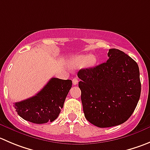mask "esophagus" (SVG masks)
Returning <instances> with one entry per match:
<instances>
[{
    "label": "esophagus",
    "mask_w": 150,
    "mask_h": 150,
    "mask_svg": "<svg viewBox=\"0 0 150 150\" xmlns=\"http://www.w3.org/2000/svg\"><path fill=\"white\" fill-rule=\"evenodd\" d=\"M72 82H73V85H77L79 81H78V79H76V78H74V79H72Z\"/></svg>",
    "instance_id": "34e87169"
}]
</instances>
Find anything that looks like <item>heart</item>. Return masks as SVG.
<instances>
[{"mask_svg": "<svg viewBox=\"0 0 150 150\" xmlns=\"http://www.w3.org/2000/svg\"><path fill=\"white\" fill-rule=\"evenodd\" d=\"M74 62L78 65H82L86 63L87 65L91 66V65H93L95 64L96 58L95 57L92 56V55L88 57L78 56L74 58Z\"/></svg>", "mask_w": 150, "mask_h": 150, "instance_id": "heart-1", "label": "heart"}]
</instances>
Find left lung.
I'll return each mask as SVG.
<instances>
[{
    "instance_id": "8db88e82",
    "label": "left lung",
    "mask_w": 150,
    "mask_h": 150,
    "mask_svg": "<svg viewBox=\"0 0 150 150\" xmlns=\"http://www.w3.org/2000/svg\"><path fill=\"white\" fill-rule=\"evenodd\" d=\"M106 62L79 70L85 119L99 127H110L126 122L137 106L141 95L138 64L116 48L109 49Z\"/></svg>"
}]
</instances>
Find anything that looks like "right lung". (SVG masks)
<instances>
[{"label":"right lung","instance_id":"1","mask_svg":"<svg viewBox=\"0 0 150 150\" xmlns=\"http://www.w3.org/2000/svg\"><path fill=\"white\" fill-rule=\"evenodd\" d=\"M71 86L70 79L51 78L35 96L15 102L14 107L18 115L28 122L35 124L54 122L63 108Z\"/></svg>","mask_w":150,"mask_h":150}]
</instances>
